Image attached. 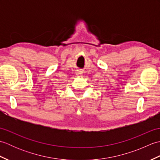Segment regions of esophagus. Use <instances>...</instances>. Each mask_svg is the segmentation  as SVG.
<instances>
[{"label": "esophagus", "mask_w": 160, "mask_h": 160, "mask_svg": "<svg viewBox=\"0 0 160 160\" xmlns=\"http://www.w3.org/2000/svg\"><path fill=\"white\" fill-rule=\"evenodd\" d=\"M76 74V76H77L78 77H81V76H82V71H78Z\"/></svg>", "instance_id": "1"}]
</instances>
